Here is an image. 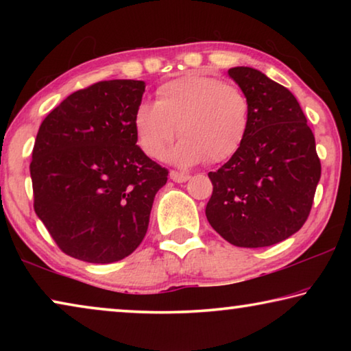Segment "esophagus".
Returning <instances> with one entry per match:
<instances>
[{
    "label": "esophagus",
    "mask_w": 351,
    "mask_h": 351,
    "mask_svg": "<svg viewBox=\"0 0 351 351\" xmlns=\"http://www.w3.org/2000/svg\"><path fill=\"white\" fill-rule=\"evenodd\" d=\"M170 180L175 181V182H186V181L190 180V176L187 173H180V171L171 170L170 171Z\"/></svg>",
    "instance_id": "esophagus-1"
}]
</instances>
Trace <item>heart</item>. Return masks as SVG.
Segmentation results:
<instances>
[{
	"instance_id": "heart-1",
	"label": "heart",
	"mask_w": 351,
	"mask_h": 351,
	"mask_svg": "<svg viewBox=\"0 0 351 351\" xmlns=\"http://www.w3.org/2000/svg\"><path fill=\"white\" fill-rule=\"evenodd\" d=\"M251 112V100L239 85L189 73L162 83L154 104L136 106L133 128L142 152L153 159L162 156L178 133L182 139L167 154L171 162L217 164L240 150Z\"/></svg>"
}]
</instances>
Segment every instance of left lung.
Listing matches in <instances>:
<instances>
[{
	"label": "left lung",
	"mask_w": 351,
	"mask_h": 351,
	"mask_svg": "<svg viewBox=\"0 0 351 351\" xmlns=\"http://www.w3.org/2000/svg\"><path fill=\"white\" fill-rule=\"evenodd\" d=\"M230 79L251 100V128L217 171L207 221L230 245L265 247L295 234L310 215L320 180L316 141L293 93L258 69L237 66Z\"/></svg>",
	"instance_id": "1"
}]
</instances>
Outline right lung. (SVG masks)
I'll use <instances>...</instances> for the list:
<instances>
[{
  "label": "right lung",
  "instance_id": "add662e5",
  "mask_svg": "<svg viewBox=\"0 0 351 351\" xmlns=\"http://www.w3.org/2000/svg\"><path fill=\"white\" fill-rule=\"evenodd\" d=\"M145 82L105 80L71 94L38 128L34 209L64 254L88 263L128 257L148 229L167 169L136 145Z\"/></svg>",
  "mask_w": 351,
  "mask_h": 351
}]
</instances>
